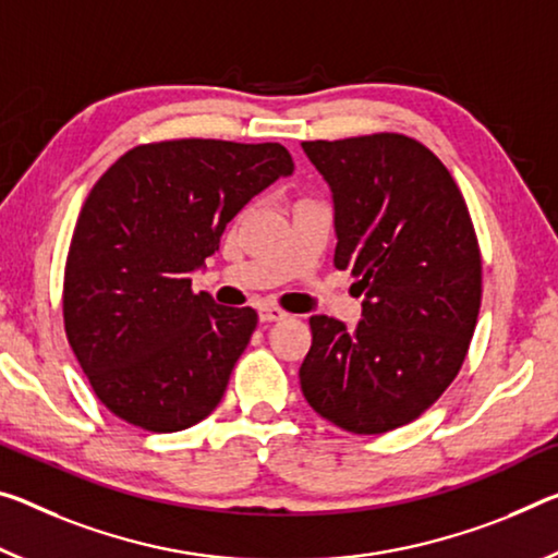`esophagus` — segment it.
<instances>
[{
  "label": "esophagus",
  "mask_w": 558,
  "mask_h": 558,
  "mask_svg": "<svg viewBox=\"0 0 558 558\" xmlns=\"http://www.w3.org/2000/svg\"><path fill=\"white\" fill-rule=\"evenodd\" d=\"M258 317H260V323H278V320H286L288 313L280 311V307H272V305H260Z\"/></svg>",
  "instance_id": "obj_1"
}]
</instances>
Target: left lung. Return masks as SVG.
Masks as SVG:
<instances>
[{"instance_id":"1","label":"left lung","mask_w":558,"mask_h":558,"mask_svg":"<svg viewBox=\"0 0 558 558\" xmlns=\"http://www.w3.org/2000/svg\"><path fill=\"white\" fill-rule=\"evenodd\" d=\"M335 203V268L362 320L313 315L300 365L307 404L352 435L417 420L452 385L482 305V253L447 166L404 134L303 141Z\"/></svg>"}]
</instances>
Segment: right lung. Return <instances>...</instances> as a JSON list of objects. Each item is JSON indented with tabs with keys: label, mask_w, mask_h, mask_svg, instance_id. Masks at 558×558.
I'll use <instances>...</instances> for the list:
<instances>
[{
	"label": "right lung",
	"mask_w": 558,
	"mask_h": 558,
	"mask_svg": "<svg viewBox=\"0 0 558 558\" xmlns=\"http://www.w3.org/2000/svg\"><path fill=\"white\" fill-rule=\"evenodd\" d=\"M280 144H141L84 201L64 268V330L94 395L119 420L179 432L223 397L258 325L216 305L191 272L247 201L293 173Z\"/></svg>",
	"instance_id": "obj_1"
}]
</instances>
